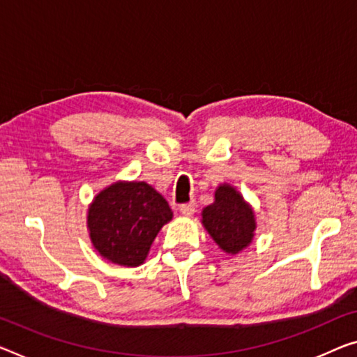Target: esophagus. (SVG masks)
<instances>
[{
	"label": "esophagus",
	"instance_id": "esophagus-1",
	"mask_svg": "<svg viewBox=\"0 0 357 357\" xmlns=\"http://www.w3.org/2000/svg\"><path fill=\"white\" fill-rule=\"evenodd\" d=\"M196 211V204L195 202H188V204H182L180 206V212H182V215L185 217H191Z\"/></svg>",
	"mask_w": 357,
	"mask_h": 357
}]
</instances>
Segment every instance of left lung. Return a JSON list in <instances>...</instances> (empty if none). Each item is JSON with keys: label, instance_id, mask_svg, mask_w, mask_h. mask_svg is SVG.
<instances>
[{"label": "left lung", "instance_id": "left-lung-1", "mask_svg": "<svg viewBox=\"0 0 357 357\" xmlns=\"http://www.w3.org/2000/svg\"><path fill=\"white\" fill-rule=\"evenodd\" d=\"M201 223L225 254L236 255L249 248L255 236L257 220L252 206L229 183H220L213 202L201 212Z\"/></svg>", "mask_w": 357, "mask_h": 357}]
</instances>
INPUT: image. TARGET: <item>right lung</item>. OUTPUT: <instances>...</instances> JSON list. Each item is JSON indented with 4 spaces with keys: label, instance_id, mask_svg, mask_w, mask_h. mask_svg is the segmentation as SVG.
<instances>
[{
    "label": "right lung",
    "instance_id": "add662e5",
    "mask_svg": "<svg viewBox=\"0 0 357 357\" xmlns=\"http://www.w3.org/2000/svg\"><path fill=\"white\" fill-rule=\"evenodd\" d=\"M174 213L161 193L146 182L105 186L87 207V231L103 259L119 266H140L153 241Z\"/></svg>",
    "mask_w": 357,
    "mask_h": 357
}]
</instances>
